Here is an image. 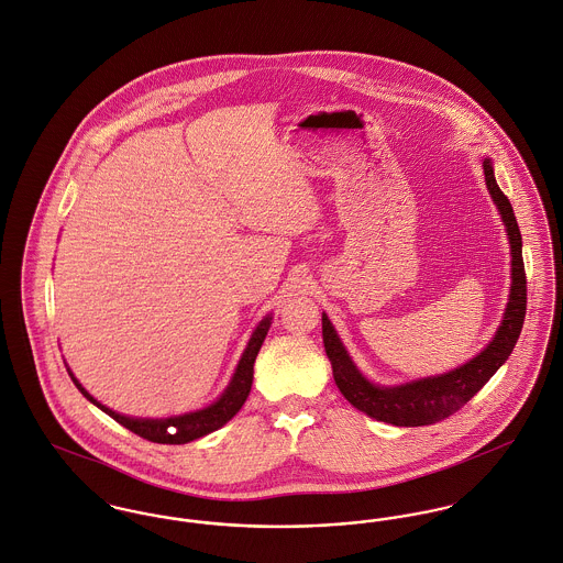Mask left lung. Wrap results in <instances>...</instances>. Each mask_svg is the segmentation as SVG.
Listing matches in <instances>:
<instances>
[{
	"mask_svg": "<svg viewBox=\"0 0 563 563\" xmlns=\"http://www.w3.org/2000/svg\"><path fill=\"white\" fill-rule=\"evenodd\" d=\"M486 187L493 202L499 208V214L506 223L511 252L510 299L504 313V320L493 338V342L461 367L405 383L398 387H380L369 383L353 358L349 357L342 340L338 338L331 320L322 313V342L327 357L333 367V378L342 396L365 415L394 423V426H430L437 423L456 410H461L488 380L490 376L508 361L520 335L525 311H527V277L522 264V239L514 217V208L506 194L499 189L493 172L490 158H484Z\"/></svg>",
	"mask_w": 563,
	"mask_h": 563,
	"instance_id": "8db88e82",
	"label": "left lung"
}]
</instances>
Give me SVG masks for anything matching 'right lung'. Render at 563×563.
<instances>
[{
	"label": "right lung",
	"instance_id": "1",
	"mask_svg": "<svg viewBox=\"0 0 563 563\" xmlns=\"http://www.w3.org/2000/svg\"><path fill=\"white\" fill-rule=\"evenodd\" d=\"M271 327V316H266L264 320H260V324L243 353V357L236 365V372L230 380V385L225 387V391L206 409L196 410V412H185L178 417H167V419H137V417H126L120 415L115 410L107 409L101 402H97L84 387L81 383L75 378V374L68 369L75 387L92 402L97 405L102 412H107L111 419H115L118 423H122L126 430L135 432L137 437L153 441V443H163V445H183L189 441H196L205 434H210L214 430H219L223 423H228L241 407L245 405L250 391H252V383H254V363H256L260 346L268 333Z\"/></svg>",
	"mask_w": 563,
	"mask_h": 563
}]
</instances>
